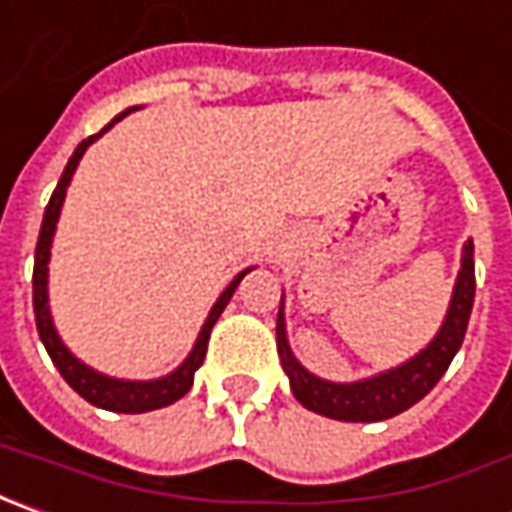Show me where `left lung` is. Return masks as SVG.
<instances>
[{
  "instance_id": "obj_1",
  "label": "left lung",
  "mask_w": 512,
  "mask_h": 512,
  "mask_svg": "<svg viewBox=\"0 0 512 512\" xmlns=\"http://www.w3.org/2000/svg\"><path fill=\"white\" fill-rule=\"evenodd\" d=\"M473 294H476V272H473V243H467L462 252V272L456 277V289L450 300L445 326L439 328L433 340L422 354L414 360L399 365L394 371H385L379 377L337 385L326 379L311 377L300 362L291 357L286 343V326H283V311L277 314V354L283 362V371L289 374L291 394L303 408L314 414L331 416L340 422H379L408 411L419 399L431 391L433 385L448 371L450 360L456 357L459 345L465 340L467 320L473 309Z\"/></svg>"
}]
</instances>
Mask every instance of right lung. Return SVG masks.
Here are the masks:
<instances>
[{
	"instance_id": "right-lung-1",
	"label": "right lung",
	"mask_w": 512,
	"mask_h": 512,
	"mask_svg": "<svg viewBox=\"0 0 512 512\" xmlns=\"http://www.w3.org/2000/svg\"><path fill=\"white\" fill-rule=\"evenodd\" d=\"M135 107L130 110H124L121 115H115L113 121L101 130V133L90 135V138H84L76 152L70 155V161H67V167H64L62 178H59V184L53 189V195H50V203H47L45 209V221H42V232H39V243H36V260H33V311H36V328H39V337H42V343H45L47 354H50V360L53 365L59 368V374L67 379V385L84 397L90 405H96V408H104V411H115V414H144V411H155V408H164V405H172L175 399H181L192 388V379H195V371L201 368L203 357H206V345H209V334H212V326L218 323V317H221V311L226 309V303L232 300V294L238 289V283L246 277V272H240L226 291H223L221 297H218V303L212 306L209 311V317H206V323H203L201 334H198V343L192 348V354L186 357V362L178 368V371H172L169 377L161 379H152V382H124V379H110L104 377V374H96L93 368H87L84 362H79L59 340V334H56V328H53V320H50V311H47V260H50V240H53V232H56V221H59V212H62V201H64V192H67V184H70V178H73V172L79 167V158L84 155V150L101 138V135L107 133L110 127H113L115 121H121L124 115L133 113Z\"/></svg>"
}]
</instances>
